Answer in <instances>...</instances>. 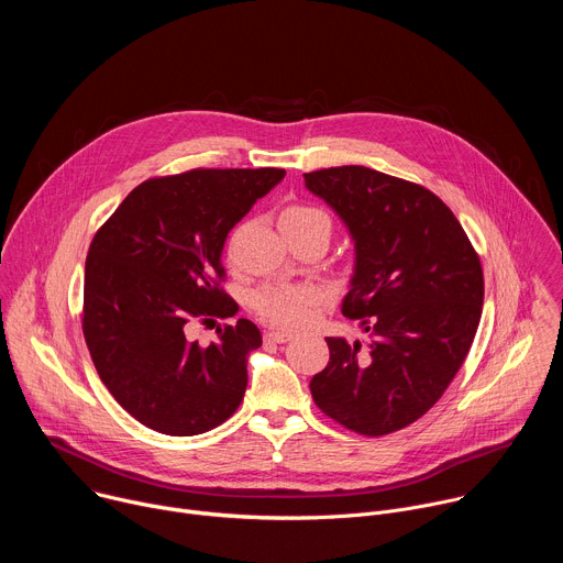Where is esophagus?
I'll use <instances>...</instances> for the list:
<instances>
[{"label":"esophagus","instance_id":"1","mask_svg":"<svg viewBox=\"0 0 563 563\" xmlns=\"http://www.w3.org/2000/svg\"><path fill=\"white\" fill-rule=\"evenodd\" d=\"M265 339H267V341H272V343H287V341L291 339V334H289V332L272 330V332H267V334H265Z\"/></svg>","mask_w":563,"mask_h":563}]
</instances>
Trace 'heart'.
I'll return each instance as SVG.
<instances>
[{"label": "heart", "instance_id": "b5f03b06", "mask_svg": "<svg viewBox=\"0 0 563 563\" xmlns=\"http://www.w3.org/2000/svg\"><path fill=\"white\" fill-rule=\"evenodd\" d=\"M278 222L283 231H296L311 224H325L332 229L328 213L307 202H289L287 207H283ZM318 302H320V294L313 287L285 285V283L263 285L252 298V305L261 318H265L272 325L287 328V330L307 325Z\"/></svg>", "mask_w": 563, "mask_h": 563}]
</instances>
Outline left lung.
Here are the masks:
<instances>
[{
    "instance_id": "8db88e82",
    "label": "left lung",
    "mask_w": 563,
    "mask_h": 563,
    "mask_svg": "<svg viewBox=\"0 0 563 563\" xmlns=\"http://www.w3.org/2000/svg\"><path fill=\"white\" fill-rule=\"evenodd\" d=\"M347 224L356 267L343 316L367 343L325 339L313 404L343 428L383 437L421 419L463 365L484 307V269L450 207L430 189L367 167L305 174Z\"/></svg>"
}]
</instances>
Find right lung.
Masks as SVG:
<instances>
[{
    "label": "right lung",
    "mask_w": 563,
    "mask_h": 563,
    "mask_svg": "<svg viewBox=\"0 0 563 563\" xmlns=\"http://www.w3.org/2000/svg\"><path fill=\"white\" fill-rule=\"evenodd\" d=\"M285 169H191L137 185L98 229L85 269L82 332L118 404L142 426L194 437L224 423L247 389V356L263 345L247 318L189 341L191 320L229 318L227 233Z\"/></svg>",
    "instance_id": "right-lung-1"
}]
</instances>
